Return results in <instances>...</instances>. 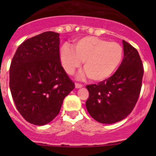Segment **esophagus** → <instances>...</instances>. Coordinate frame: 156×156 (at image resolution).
Segmentation results:
<instances>
[{
  "label": "esophagus",
  "instance_id": "1",
  "mask_svg": "<svg viewBox=\"0 0 156 156\" xmlns=\"http://www.w3.org/2000/svg\"><path fill=\"white\" fill-rule=\"evenodd\" d=\"M76 88H81L83 87V84H80V83H75Z\"/></svg>",
  "mask_w": 156,
  "mask_h": 156
}]
</instances>
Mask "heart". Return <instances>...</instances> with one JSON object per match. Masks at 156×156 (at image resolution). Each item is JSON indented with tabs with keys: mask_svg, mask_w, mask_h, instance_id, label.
<instances>
[{
	"mask_svg": "<svg viewBox=\"0 0 156 156\" xmlns=\"http://www.w3.org/2000/svg\"><path fill=\"white\" fill-rule=\"evenodd\" d=\"M122 48L116 42L93 36L82 37L74 42L73 47L62 45L60 60L65 71L73 74L83 62L85 71L80 77L87 75L89 79L99 82L108 79L114 73L122 62Z\"/></svg>",
	"mask_w": 156,
	"mask_h": 156,
	"instance_id": "b5f03b06",
	"label": "heart"
}]
</instances>
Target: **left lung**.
<instances>
[{
  "mask_svg": "<svg viewBox=\"0 0 156 156\" xmlns=\"http://www.w3.org/2000/svg\"><path fill=\"white\" fill-rule=\"evenodd\" d=\"M123 59L113 75L86 87L89 98L86 107L93 119L101 123L119 122L132 112L138 100L144 68L138 51L122 41Z\"/></svg>",
  "mask_w": 156,
  "mask_h": 156,
  "instance_id": "left-lung-1",
  "label": "left lung"
}]
</instances>
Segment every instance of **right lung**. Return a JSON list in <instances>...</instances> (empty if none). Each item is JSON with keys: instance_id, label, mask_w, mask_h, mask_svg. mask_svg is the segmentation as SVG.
<instances>
[{"instance_id": "add662e5", "label": "right lung", "mask_w": 156, "mask_h": 156, "mask_svg": "<svg viewBox=\"0 0 156 156\" xmlns=\"http://www.w3.org/2000/svg\"><path fill=\"white\" fill-rule=\"evenodd\" d=\"M59 34L52 31L19 45L9 69V87L19 113L43 126L59 113L65 98L75 88L62 66Z\"/></svg>"}]
</instances>
